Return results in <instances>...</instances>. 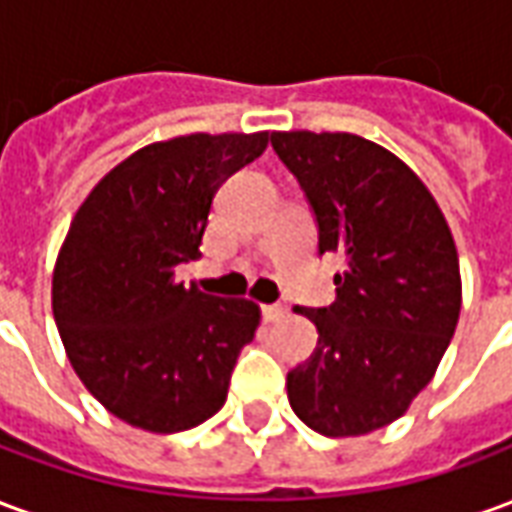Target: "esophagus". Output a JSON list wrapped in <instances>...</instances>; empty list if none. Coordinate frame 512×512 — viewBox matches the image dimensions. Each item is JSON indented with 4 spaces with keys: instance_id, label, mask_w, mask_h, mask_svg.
Here are the masks:
<instances>
[{
    "instance_id": "esophagus-1",
    "label": "esophagus",
    "mask_w": 512,
    "mask_h": 512,
    "mask_svg": "<svg viewBox=\"0 0 512 512\" xmlns=\"http://www.w3.org/2000/svg\"><path fill=\"white\" fill-rule=\"evenodd\" d=\"M285 307L282 304H263V318H266L268 323H277L285 318Z\"/></svg>"
}]
</instances>
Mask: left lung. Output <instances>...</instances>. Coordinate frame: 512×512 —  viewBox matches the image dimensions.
<instances>
[{
    "instance_id": "obj_1",
    "label": "left lung",
    "mask_w": 512,
    "mask_h": 512,
    "mask_svg": "<svg viewBox=\"0 0 512 512\" xmlns=\"http://www.w3.org/2000/svg\"><path fill=\"white\" fill-rule=\"evenodd\" d=\"M271 147L315 213L318 252L345 257L334 304L299 310L318 345L288 373L290 408L323 436H362L406 414L450 345L455 241L425 183L386 147L312 131H274Z\"/></svg>"
}]
</instances>
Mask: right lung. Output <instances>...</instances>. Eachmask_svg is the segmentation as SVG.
I'll list each match as a JSON object with an SVG mask.
<instances>
[{
    "instance_id": "1",
    "label": "right lung",
    "mask_w": 512,
    "mask_h": 512,
    "mask_svg": "<svg viewBox=\"0 0 512 512\" xmlns=\"http://www.w3.org/2000/svg\"><path fill=\"white\" fill-rule=\"evenodd\" d=\"M268 145L260 134H189L156 142L82 202L51 279V310L76 376L128 425L178 433L227 400L235 359L260 310L186 288L213 194Z\"/></svg>"
}]
</instances>
